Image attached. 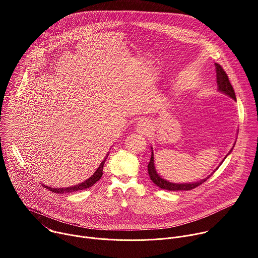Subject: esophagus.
I'll return each instance as SVG.
<instances>
[{
	"mask_svg": "<svg viewBox=\"0 0 258 258\" xmlns=\"http://www.w3.org/2000/svg\"><path fill=\"white\" fill-rule=\"evenodd\" d=\"M136 130L139 134L148 136L152 132V124L148 119H141L136 125Z\"/></svg>",
	"mask_w": 258,
	"mask_h": 258,
	"instance_id": "obj_1",
	"label": "esophagus"
}]
</instances>
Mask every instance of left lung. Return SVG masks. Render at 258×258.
I'll return each mask as SVG.
<instances>
[{
    "label": "left lung",
    "mask_w": 258,
    "mask_h": 258,
    "mask_svg": "<svg viewBox=\"0 0 258 258\" xmlns=\"http://www.w3.org/2000/svg\"><path fill=\"white\" fill-rule=\"evenodd\" d=\"M215 69H216V84H217V88H218V91L222 92L226 95H228L229 97H231L232 99L236 100V95H235V91L229 81V78H228V75L226 73V71L223 69V67L220 66L219 64L215 63ZM235 145V144H234ZM233 148L231 149V151L226 155V157L232 152ZM151 158H150V162L148 164V172H149V175H150V178L152 179V181L155 183L156 186H158L160 189H163V190H167V191H189V190H192V189H195L196 187L200 186L201 183H203L205 180H207V178H209V176L214 172H212L210 175H208L207 177L199 180V181H196V182H185V183H174V182H170L164 178H162L156 171L155 169V165H154V154H153V148L151 147ZM225 157V159H226ZM224 162V160L220 162V164H222ZM219 164V165H220ZM218 168V167H217ZM216 168V169H217Z\"/></svg>",
    "instance_id": "obj_1"
}]
</instances>
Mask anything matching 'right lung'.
I'll return each mask as SVG.
<instances>
[{
	"label": "right lung",
	"instance_id": "right-lung-1",
	"mask_svg": "<svg viewBox=\"0 0 258 258\" xmlns=\"http://www.w3.org/2000/svg\"><path fill=\"white\" fill-rule=\"evenodd\" d=\"M108 155H109V153L106 154L104 160L101 162V164L99 165V167L97 168L95 173L91 177H89L87 180H85L82 183H80V185H76V186H73V187H67V188H52V187H48V186H45V185H43V186L46 189H48V190H50V191H52L54 193H58V194H64V193H68L69 194V193H72V192H77V191L88 189V188L92 187L94 183L97 182L101 178V176L103 175V166H104V163H105Z\"/></svg>",
	"mask_w": 258,
	"mask_h": 258
}]
</instances>
